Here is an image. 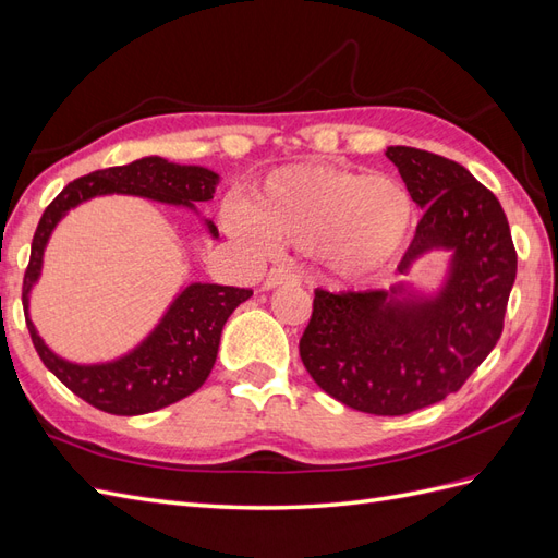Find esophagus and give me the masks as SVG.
I'll return each instance as SVG.
<instances>
[{
	"instance_id": "1",
	"label": "esophagus",
	"mask_w": 558,
	"mask_h": 558,
	"mask_svg": "<svg viewBox=\"0 0 558 558\" xmlns=\"http://www.w3.org/2000/svg\"><path fill=\"white\" fill-rule=\"evenodd\" d=\"M288 282H299V276L294 274L292 268L278 266V268H270L268 270V276L264 280V288L266 290H274V288H280V284H288Z\"/></svg>"
}]
</instances>
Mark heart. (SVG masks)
Wrapping results in <instances>:
<instances>
[{"label":"heart","mask_w":558,"mask_h":558,"mask_svg":"<svg viewBox=\"0 0 558 558\" xmlns=\"http://www.w3.org/2000/svg\"><path fill=\"white\" fill-rule=\"evenodd\" d=\"M245 223L270 247L316 250L335 274L361 278L405 252L417 203L396 177L304 162L268 171L245 199Z\"/></svg>","instance_id":"obj_1"}]
</instances>
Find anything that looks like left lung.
I'll list each match as a JSON object with an SVG mask.
<instances>
[{
  "label": "left lung",
  "mask_w": 558,
  "mask_h": 558,
  "mask_svg": "<svg viewBox=\"0 0 558 558\" xmlns=\"http://www.w3.org/2000/svg\"><path fill=\"white\" fill-rule=\"evenodd\" d=\"M424 209L398 270L450 250V270L434 296L405 284L365 292L316 290L299 355L318 387L367 415H408L460 391L488 359L505 327L517 280V250L499 199L448 157L391 146Z\"/></svg>",
  "instance_id": "obj_1"
}]
</instances>
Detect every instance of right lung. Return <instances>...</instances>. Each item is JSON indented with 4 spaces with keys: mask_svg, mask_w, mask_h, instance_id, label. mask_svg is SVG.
Segmentation results:
<instances>
[{
    "mask_svg": "<svg viewBox=\"0 0 558 558\" xmlns=\"http://www.w3.org/2000/svg\"><path fill=\"white\" fill-rule=\"evenodd\" d=\"M219 174L193 165H174L165 157H141L122 167L92 171L87 177L70 181L41 214L33 238L31 264L23 278V308L31 339L51 373L65 387L89 405L110 415H146L167 408L203 387L217 361L221 330L228 316L252 296V290L228 288V284L193 282L185 288L155 330L141 344L118 361L77 365L56 355L27 316L31 290L41 274V256L47 242L65 214L84 199L108 193H124L157 199L167 205L195 209V203H207L217 191ZM211 238H219L217 226L207 221Z\"/></svg>",
    "mask_w": 558,
    "mask_h": 558,
    "instance_id": "right-lung-1",
    "label": "right lung"
}]
</instances>
